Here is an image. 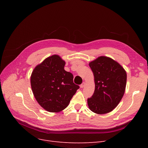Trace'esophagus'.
I'll return each mask as SVG.
<instances>
[{
    "instance_id": "obj_1",
    "label": "esophagus",
    "mask_w": 148,
    "mask_h": 148,
    "mask_svg": "<svg viewBox=\"0 0 148 148\" xmlns=\"http://www.w3.org/2000/svg\"><path fill=\"white\" fill-rule=\"evenodd\" d=\"M84 86H85V83H83L81 85H80V88H83L84 87Z\"/></svg>"
}]
</instances>
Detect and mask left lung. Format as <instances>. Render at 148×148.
Segmentation results:
<instances>
[{
  "label": "left lung",
  "instance_id": "left-lung-1",
  "mask_svg": "<svg viewBox=\"0 0 148 148\" xmlns=\"http://www.w3.org/2000/svg\"><path fill=\"white\" fill-rule=\"evenodd\" d=\"M95 77V89L88 99L89 109L97 114H105L118 106L125 91L126 71L117 62L101 56L89 62Z\"/></svg>",
  "mask_w": 148,
  "mask_h": 148
}]
</instances>
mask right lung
Returning <instances> with one entry per match:
<instances>
[{"label": "right lung", "instance_id": "right-lung-1", "mask_svg": "<svg viewBox=\"0 0 148 148\" xmlns=\"http://www.w3.org/2000/svg\"><path fill=\"white\" fill-rule=\"evenodd\" d=\"M65 65L59 56L53 55L36 66L31 75L35 99L50 112L65 109L79 88L73 83V75L64 70Z\"/></svg>", "mask_w": 148, "mask_h": 148}]
</instances>
